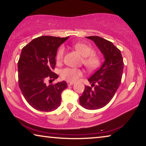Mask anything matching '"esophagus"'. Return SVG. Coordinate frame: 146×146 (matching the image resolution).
<instances>
[{"label":"esophagus","mask_w":146,"mask_h":146,"mask_svg":"<svg viewBox=\"0 0 146 146\" xmlns=\"http://www.w3.org/2000/svg\"><path fill=\"white\" fill-rule=\"evenodd\" d=\"M67 83H68V86H71V85H74V83L72 82V81H68Z\"/></svg>","instance_id":"1"}]
</instances>
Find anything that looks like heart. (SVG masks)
<instances>
[{
	"instance_id": "1",
	"label": "heart",
	"mask_w": 146,
	"mask_h": 146,
	"mask_svg": "<svg viewBox=\"0 0 146 146\" xmlns=\"http://www.w3.org/2000/svg\"><path fill=\"white\" fill-rule=\"evenodd\" d=\"M73 46L76 50L83 57V63L86 68L89 70H93L98 67L101 62L100 58L97 55L94 54L92 48L83 43H76ZM64 52L65 48L61 46L59 48L56 57V61L58 63L62 61ZM81 75V71L80 70L72 68H65L60 72L61 78L66 81H74Z\"/></svg>"
}]
</instances>
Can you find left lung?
Segmentation results:
<instances>
[{
    "label": "left lung",
    "instance_id": "obj_1",
    "mask_svg": "<svg viewBox=\"0 0 146 146\" xmlns=\"http://www.w3.org/2000/svg\"><path fill=\"white\" fill-rule=\"evenodd\" d=\"M86 38L95 43L103 54L104 61L88 79L94 88L85 86L83 95L80 98V103L85 109L98 110L108 104L119 88L123 73L124 62L121 50L111 42L97 36Z\"/></svg>",
    "mask_w": 146,
    "mask_h": 146
}]
</instances>
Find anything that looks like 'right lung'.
Segmentation results:
<instances>
[{
	"mask_svg": "<svg viewBox=\"0 0 146 146\" xmlns=\"http://www.w3.org/2000/svg\"><path fill=\"white\" fill-rule=\"evenodd\" d=\"M68 38L43 36L33 39L22 48L18 62L19 85L25 100L33 108L51 111L61 104V94L66 81L47 85V79L54 80L53 72L58 47Z\"/></svg>",
	"mask_w": 146,
	"mask_h": 146,
	"instance_id": "right-lung-1",
	"label": "right lung"
}]
</instances>
